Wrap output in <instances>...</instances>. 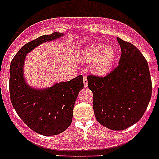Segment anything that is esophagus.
<instances>
[{
	"label": "esophagus",
	"instance_id": "34e87169",
	"mask_svg": "<svg viewBox=\"0 0 159 159\" xmlns=\"http://www.w3.org/2000/svg\"><path fill=\"white\" fill-rule=\"evenodd\" d=\"M83 80H84V87L86 88V87H88V80H87V77L85 76V75H84V78H83Z\"/></svg>",
	"mask_w": 159,
	"mask_h": 159
}]
</instances>
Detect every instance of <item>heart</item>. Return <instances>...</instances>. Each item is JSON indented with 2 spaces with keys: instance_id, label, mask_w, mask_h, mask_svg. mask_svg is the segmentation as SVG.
<instances>
[{
  "instance_id": "obj_1",
  "label": "heart",
  "mask_w": 159,
  "mask_h": 159,
  "mask_svg": "<svg viewBox=\"0 0 159 159\" xmlns=\"http://www.w3.org/2000/svg\"><path fill=\"white\" fill-rule=\"evenodd\" d=\"M117 51L111 45L106 47L100 43H94L85 48L80 55L84 62H92L91 70L98 75H107L116 63Z\"/></svg>"
}]
</instances>
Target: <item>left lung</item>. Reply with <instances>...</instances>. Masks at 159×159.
I'll use <instances>...</instances> for the list:
<instances>
[{"instance_id": "obj_1", "label": "left lung", "mask_w": 159, "mask_h": 159, "mask_svg": "<svg viewBox=\"0 0 159 159\" xmlns=\"http://www.w3.org/2000/svg\"><path fill=\"white\" fill-rule=\"evenodd\" d=\"M119 66L105 77L88 75L97 121L114 130L128 128L140 120L151 100L152 83L148 63L134 45L117 37Z\"/></svg>"}]
</instances>
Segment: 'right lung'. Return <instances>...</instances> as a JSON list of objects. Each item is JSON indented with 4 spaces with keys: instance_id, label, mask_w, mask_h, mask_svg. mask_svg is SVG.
Listing matches in <instances>:
<instances>
[{
    "instance_id": "obj_1",
    "label": "right lung",
    "mask_w": 159,
    "mask_h": 159,
    "mask_svg": "<svg viewBox=\"0 0 159 159\" xmlns=\"http://www.w3.org/2000/svg\"><path fill=\"white\" fill-rule=\"evenodd\" d=\"M64 34L53 32L26 43L11 62L9 92L14 109L28 127L42 135L60 134L69 127L79 92L84 88L83 76L60 82L46 88L29 86L24 75L26 55L44 42L60 39Z\"/></svg>"
}]
</instances>
